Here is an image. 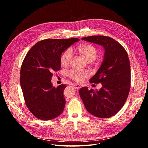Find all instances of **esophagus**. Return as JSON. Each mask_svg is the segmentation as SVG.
<instances>
[{
  "mask_svg": "<svg viewBox=\"0 0 148 148\" xmlns=\"http://www.w3.org/2000/svg\"><path fill=\"white\" fill-rule=\"evenodd\" d=\"M73 86L74 87V88H75L76 90H79L81 88V86L79 85V84H73Z\"/></svg>",
  "mask_w": 148,
  "mask_h": 148,
  "instance_id": "34e87169",
  "label": "esophagus"
}]
</instances>
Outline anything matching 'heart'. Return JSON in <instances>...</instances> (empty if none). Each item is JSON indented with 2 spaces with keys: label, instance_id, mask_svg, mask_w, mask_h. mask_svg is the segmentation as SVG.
<instances>
[{
  "label": "heart",
  "instance_id": "1",
  "mask_svg": "<svg viewBox=\"0 0 148 148\" xmlns=\"http://www.w3.org/2000/svg\"><path fill=\"white\" fill-rule=\"evenodd\" d=\"M77 50L78 53L86 61L92 62L98 56V51L97 49L91 44H84L79 46ZM73 53L70 49H68L63 52L60 58V64L63 67L67 66L73 58ZM68 76L71 79L80 82L88 76L86 72L78 71L75 70H72L68 72Z\"/></svg>",
  "mask_w": 148,
  "mask_h": 148
}]
</instances>
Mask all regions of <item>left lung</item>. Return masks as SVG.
Listing matches in <instances>:
<instances>
[{
  "instance_id": "left-lung-1",
  "label": "left lung",
  "mask_w": 148,
  "mask_h": 148,
  "mask_svg": "<svg viewBox=\"0 0 148 148\" xmlns=\"http://www.w3.org/2000/svg\"><path fill=\"white\" fill-rule=\"evenodd\" d=\"M82 40L102 46L105 50L103 61L90 82L101 83L99 91L87 87L79 91L87 111L95 116L108 118L122 108L131 88V66L128 55L114 38L104 36L82 37Z\"/></svg>"
}]
</instances>
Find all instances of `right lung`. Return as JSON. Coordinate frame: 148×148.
<instances>
[{
	"label": "right lung",
	"mask_w": 148,
	"mask_h": 148,
	"mask_svg": "<svg viewBox=\"0 0 148 148\" xmlns=\"http://www.w3.org/2000/svg\"><path fill=\"white\" fill-rule=\"evenodd\" d=\"M79 40L45 39L37 42L25 56L20 69L21 88L27 107L38 119L50 120L64 111L63 91L66 86L53 87L51 77L54 72L60 70L62 53Z\"/></svg>",
	"instance_id": "1"
}]
</instances>
